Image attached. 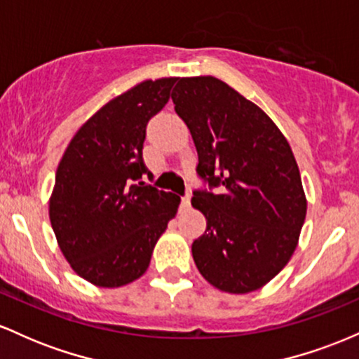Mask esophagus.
<instances>
[{
    "label": "esophagus",
    "mask_w": 359,
    "mask_h": 359,
    "mask_svg": "<svg viewBox=\"0 0 359 359\" xmlns=\"http://www.w3.org/2000/svg\"><path fill=\"white\" fill-rule=\"evenodd\" d=\"M180 208H182V209L191 208V194H189V192L182 197V203H180Z\"/></svg>",
    "instance_id": "1"
}]
</instances>
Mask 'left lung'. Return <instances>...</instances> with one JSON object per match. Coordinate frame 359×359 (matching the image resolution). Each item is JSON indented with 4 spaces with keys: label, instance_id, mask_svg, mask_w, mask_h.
<instances>
[{
    "label": "left lung",
    "instance_id": "obj_1",
    "mask_svg": "<svg viewBox=\"0 0 359 359\" xmlns=\"http://www.w3.org/2000/svg\"><path fill=\"white\" fill-rule=\"evenodd\" d=\"M172 101L209 185L192 197L208 221L192 243L197 270L222 292L258 290L287 265L306 221L292 148L265 111L216 77H182Z\"/></svg>",
    "mask_w": 359,
    "mask_h": 359
}]
</instances>
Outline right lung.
<instances>
[{"label": "right lung", "mask_w": 359, "mask_h": 359, "mask_svg": "<svg viewBox=\"0 0 359 359\" xmlns=\"http://www.w3.org/2000/svg\"><path fill=\"white\" fill-rule=\"evenodd\" d=\"M177 77L143 81L79 128L62 156L48 204L65 259L97 287L145 273L180 197L142 182L147 125L168 102Z\"/></svg>", "instance_id": "obj_1"}]
</instances>
